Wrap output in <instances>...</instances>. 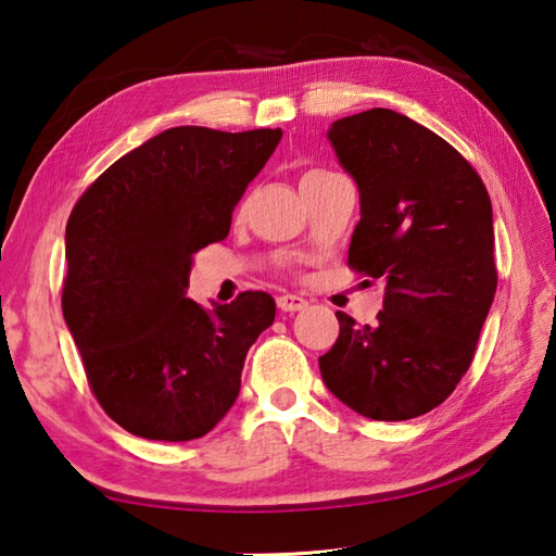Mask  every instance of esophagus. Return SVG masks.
Listing matches in <instances>:
<instances>
[{
	"mask_svg": "<svg viewBox=\"0 0 556 556\" xmlns=\"http://www.w3.org/2000/svg\"><path fill=\"white\" fill-rule=\"evenodd\" d=\"M277 305H279V311H285V313H296V311L308 308V301H305L303 296H296V293H285V296L277 299Z\"/></svg>",
	"mask_w": 556,
	"mask_h": 556,
	"instance_id": "obj_1",
	"label": "esophagus"
}]
</instances>
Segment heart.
<instances>
[{
  "label": "heart",
  "mask_w": 556,
  "mask_h": 556,
  "mask_svg": "<svg viewBox=\"0 0 556 556\" xmlns=\"http://www.w3.org/2000/svg\"><path fill=\"white\" fill-rule=\"evenodd\" d=\"M329 174H334V172H327V169H308V172H305V174L301 176V186L313 181V179H320V176H329Z\"/></svg>",
  "instance_id": "heart-1"
}]
</instances>
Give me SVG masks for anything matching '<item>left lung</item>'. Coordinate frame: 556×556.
<instances>
[{
  "label": "left lung",
  "mask_w": 556,
  "mask_h": 556,
  "mask_svg": "<svg viewBox=\"0 0 556 556\" xmlns=\"http://www.w3.org/2000/svg\"><path fill=\"white\" fill-rule=\"evenodd\" d=\"M327 138L361 193L349 267L382 279L384 303L372 327L337 313L323 380L365 418H418L468 372L497 291L488 188L456 148L394 110L344 116Z\"/></svg>",
  "instance_id": "1"
}]
</instances>
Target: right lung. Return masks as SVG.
Wrapping results in <instances>:
<instances>
[{"instance_id": "1", "label": "right lung", "mask_w": 556, "mask_h": 556, "mask_svg": "<svg viewBox=\"0 0 556 556\" xmlns=\"http://www.w3.org/2000/svg\"><path fill=\"white\" fill-rule=\"evenodd\" d=\"M281 128H167L92 181L66 222L62 311L88 384L126 432L188 442L227 416L245 353L275 323L265 291L203 308L186 299L193 253L231 212Z\"/></svg>"}]
</instances>
